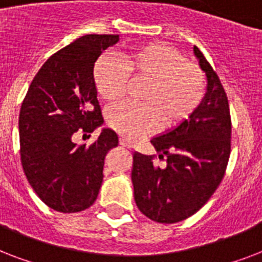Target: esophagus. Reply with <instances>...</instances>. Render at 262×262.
Returning <instances> with one entry per match:
<instances>
[{
	"label": "esophagus",
	"mask_w": 262,
	"mask_h": 262,
	"mask_svg": "<svg viewBox=\"0 0 262 262\" xmlns=\"http://www.w3.org/2000/svg\"><path fill=\"white\" fill-rule=\"evenodd\" d=\"M119 144H121L122 147L127 148V149H130V148H132V143H130V141H129V140H126V139H123V137L121 140H119Z\"/></svg>",
	"instance_id": "obj_1"
}]
</instances>
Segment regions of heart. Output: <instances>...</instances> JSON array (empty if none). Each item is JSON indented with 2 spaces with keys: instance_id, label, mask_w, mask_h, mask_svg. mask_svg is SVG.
<instances>
[{
  "instance_id": "1",
  "label": "heart",
  "mask_w": 262,
  "mask_h": 262,
  "mask_svg": "<svg viewBox=\"0 0 262 262\" xmlns=\"http://www.w3.org/2000/svg\"><path fill=\"white\" fill-rule=\"evenodd\" d=\"M145 81L139 104L122 103L107 111L108 126L126 139H139L158 127L175 129L193 115L207 94V79L199 65L166 43L152 42L121 54L102 55L94 65L96 92L115 103L126 92L127 80Z\"/></svg>"
}]
</instances>
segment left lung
Instances as JSON below:
<instances>
[{
  "instance_id": "left-lung-1",
  "label": "left lung",
  "mask_w": 262,
  "mask_h": 262,
  "mask_svg": "<svg viewBox=\"0 0 262 262\" xmlns=\"http://www.w3.org/2000/svg\"><path fill=\"white\" fill-rule=\"evenodd\" d=\"M193 50L208 80L203 103L179 126L151 140L159 160L166 162L164 167L155 155L133 154L135 201L158 223H177L194 215L222 182L231 152L226 91L199 47Z\"/></svg>"
}]
</instances>
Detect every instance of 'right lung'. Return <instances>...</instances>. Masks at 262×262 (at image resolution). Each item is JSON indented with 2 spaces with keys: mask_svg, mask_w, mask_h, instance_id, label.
I'll return each instance as SVG.
<instances>
[{
  "mask_svg": "<svg viewBox=\"0 0 262 262\" xmlns=\"http://www.w3.org/2000/svg\"><path fill=\"white\" fill-rule=\"evenodd\" d=\"M119 35H84L51 55L35 75L18 117L20 159L31 187L47 207L62 213L95 203L107 152L118 136L103 129L91 145L73 143L103 123L94 84L99 55Z\"/></svg>",
  "mask_w": 262,
  "mask_h": 262,
  "instance_id": "right-lung-1",
  "label": "right lung"
}]
</instances>
